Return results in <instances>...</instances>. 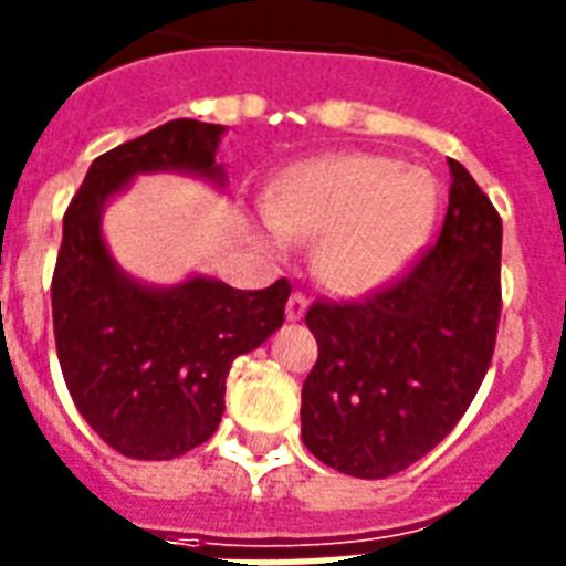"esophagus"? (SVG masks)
Returning <instances> with one entry per match:
<instances>
[{"label":"esophagus","mask_w":566,"mask_h":566,"mask_svg":"<svg viewBox=\"0 0 566 566\" xmlns=\"http://www.w3.org/2000/svg\"><path fill=\"white\" fill-rule=\"evenodd\" d=\"M306 313V297L301 292H292V297L286 301V318L289 322H301Z\"/></svg>","instance_id":"obj_1"}]
</instances>
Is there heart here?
I'll return each mask as SVG.
<instances>
[{"label": "heart", "instance_id": "obj_1", "mask_svg": "<svg viewBox=\"0 0 566 566\" xmlns=\"http://www.w3.org/2000/svg\"><path fill=\"white\" fill-rule=\"evenodd\" d=\"M437 214V186L419 168L375 153H331L283 170L265 191L260 239L313 242V271L333 295L378 292L413 262Z\"/></svg>", "mask_w": 566, "mask_h": 566}]
</instances>
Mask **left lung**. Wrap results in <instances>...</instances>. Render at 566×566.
<instances>
[{
  "label": "left lung",
  "instance_id": "8db88e82",
  "mask_svg": "<svg viewBox=\"0 0 566 566\" xmlns=\"http://www.w3.org/2000/svg\"><path fill=\"white\" fill-rule=\"evenodd\" d=\"M437 244L378 295L318 301L306 327L318 360L301 389V437L354 479H387L449 437L488 375L502 313V218L449 159Z\"/></svg>",
  "mask_w": 566,
  "mask_h": 566
}]
</instances>
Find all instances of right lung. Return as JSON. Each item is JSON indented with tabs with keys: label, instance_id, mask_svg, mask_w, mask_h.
Wrapping results in <instances>:
<instances>
[{
	"label": "right lung",
	"instance_id": "add662e5",
	"mask_svg": "<svg viewBox=\"0 0 566 566\" xmlns=\"http://www.w3.org/2000/svg\"><path fill=\"white\" fill-rule=\"evenodd\" d=\"M223 126L170 120L103 153L64 212L52 274L55 348L85 422L138 461H170L206 442L223 413L227 375L283 324L286 280L242 292L191 274L147 286L126 274L103 239L105 203L142 174H188L227 186L214 153Z\"/></svg>",
	"mask_w": 566,
	"mask_h": 566
}]
</instances>
